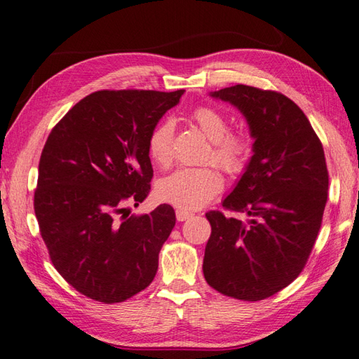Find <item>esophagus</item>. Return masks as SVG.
<instances>
[{
	"mask_svg": "<svg viewBox=\"0 0 359 359\" xmlns=\"http://www.w3.org/2000/svg\"><path fill=\"white\" fill-rule=\"evenodd\" d=\"M190 217H192V213L190 212H186V210H177V219L178 221H186V219H189Z\"/></svg>",
	"mask_w": 359,
	"mask_h": 359,
	"instance_id": "1",
	"label": "esophagus"
}]
</instances>
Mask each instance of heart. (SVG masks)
I'll return each mask as SVG.
<instances>
[{"label":"heart","instance_id":"1","mask_svg":"<svg viewBox=\"0 0 359 359\" xmlns=\"http://www.w3.org/2000/svg\"><path fill=\"white\" fill-rule=\"evenodd\" d=\"M192 118L200 130L210 141L207 161H212L227 173H238L244 169L250 152V140L241 132H229V121L219 110L210 106H200ZM175 126L164 119L149 135V155L159 165L167 167L173 159ZM222 189V180L212 167H182L158 182L156 194L161 201L172 204L180 210H196L212 201Z\"/></svg>","mask_w":359,"mask_h":359}]
</instances>
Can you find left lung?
<instances>
[{
    "instance_id": "1",
    "label": "left lung",
    "mask_w": 359,
    "mask_h": 359,
    "mask_svg": "<svg viewBox=\"0 0 359 359\" xmlns=\"http://www.w3.org/2000/svg\"><path fill=\"white\" fill-rule=\"evenodd\" d=\"M210 97L240 110L255 142L243 177L222 201L249 219L205 213L212 233L203 272L226 297L259 301L287 287L313 249L327 203L324 149L304 112L280 92L236 84Z\"/></svg>"
}]
</instances>
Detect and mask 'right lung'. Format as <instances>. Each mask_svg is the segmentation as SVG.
<instances>
[{
	"mask_svg": "<svg viewBox=\"0 0 359 359\" xmlns=\"http://www.w3.org/2000/svg\"><path fill=\"white\" fill-rule=\"evenodd\" d=\"M184 90H98L62 116L38 165L34 207L52 264L87 298L114 304L154 281L175 210L130 213L154 177L149 135Z\"/></svg>",
	"mask_w": 359,
	"mask_h": 359,
	"instance_id": "1",
	"label": "right lung"
}]
</instances>
